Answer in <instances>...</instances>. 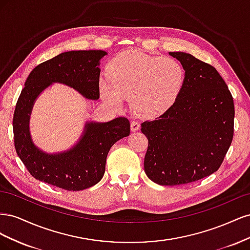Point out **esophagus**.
Here are the masks:
<instances>
[{"instance_id":"34e87169","label":"esophagus","mask_w":250,"mask_h":250,"mask_svg":"<svg viewBox=\"0 0 250 250\" xmlns=\"http://www.w3.org/2000/svg\"><path fill=\"white\" fill-rule=\"evenodd\" d=\"M130 128H131V131H138L140 129V123L137 122V121H131L130 123Z\"/></svg>"}]
</instances>
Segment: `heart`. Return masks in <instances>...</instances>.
I'll return each mask as SVG.
<instances>
[{"label":"heart","mask_w":250,"mask_h":250,"mask_svg":"<svg viewBox=\"0 0 250 250\" xmlns=\"http://www.w3.org/2000/svg\"><path fill=\"white\" fill-rule=\"evenodd\" d=\"M108 81L100 82L102 100L122 108L130 98L131 109L143 118H156L175 103L186 83V71L178 60L151 56L130 50L120 53L108 63Z\"/></svg>","instance_id":"obj_1"}]
</instances>
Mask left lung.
<instances>
[{
  "instance_id": "8db88e82",
  "label": "left lung",
  "mask_w": 250,
  "mask_h": 250,
  "mask_svg": "<svg viewBox=\"0 0 250 250\" xmlns=\"http://www.w3.org/2000/svg\"><path fill=\"white\" fill-rule=\"evenodd\" d=\"M169 55L185 67L184 89L168 111L141 128L148 139L144 169L161 186L185 185L215 173L233 137V100L220 74L188 53Z\"/></svg>"
}]
</instances>
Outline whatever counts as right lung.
Segmentation results:
<instances>
[{
  "label": "right lung",
  "mask_w": 250,
  "mask_h": 250,
  "mask_svg": "<svg viewBox=\"0 0 250 250\" xmlns=\"http://www.w3.org/2000/svg\"><path fill=\"white\" fill-rule=\"evenodd\" d=\"M105 55L107 52L102 50L67 51L29 74L14 110L13 135L17 153L35 179L67 191L85 190L102 179L113 144L129 135L130 123L126 118L108 122L87 120L71 148L49 153L35 145L30 132L35 101L53 83L70 86L85 99H99L100 62Z\"/></svg>",
  "instance_id": "1"
}]
</instances>
